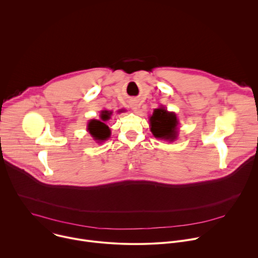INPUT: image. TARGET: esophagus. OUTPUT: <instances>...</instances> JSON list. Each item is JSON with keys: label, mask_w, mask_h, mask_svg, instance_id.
<instances>
[{"label": "esophagus", "mask_w": 258, "mask_h": 258, "mask_svg": "<svg viewBox=\"0 0 258 258\" xmlns=\"http://www.w3.org/2000/svg\"><path fill=\"white\" fill-rule=\"evenodd\" d=\"M132 108H133V110H137V106L136 105H133Z\"/></svg>", "instance_id": "esophagus-1"}]
</instances>
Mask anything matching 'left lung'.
<instances>
[{
  "label": "left lung",
  "instance_id": "left-lung-1",
  "mask_svg": "<svg viewBox=\"0 0 258 258\" xmlns=\"http://www.w3.org/2000/svg\"><path fill=\"white\" fill-rule=\"evenodd\" d=\"M177 118L175 113L168 112L163 107L155 109L150 117V130L155 138L173 141L177 137Z\"/></svg>",
  "mask_w": 258,
  "mask_h": 258
}]
</instances>
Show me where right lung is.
<instances>
[{"mask_svg":"<svg viewBox=\"0 0 258 258\" xmlns=\"http://www.w3.org/2000/svg\"><path fill=\"white\" fill-rule=\"evenodd\" d=\"M112 111H108V110H103L101 111V120L92 119L88 123V132L91 134V136L94 138L95 141L98 143L103 142L107 140L110 137V130L108 125H106L105 121H107L110 116H111Z\"/></svg>","mask_w":258,"mask_h":258,"instance_id":"right-lung-1","label":"right lung"}]
</instances>
